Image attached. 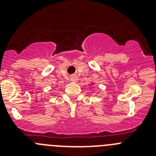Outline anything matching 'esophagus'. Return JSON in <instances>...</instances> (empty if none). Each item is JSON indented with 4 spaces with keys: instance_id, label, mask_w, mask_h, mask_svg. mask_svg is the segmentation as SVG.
<instances>
[{
    "instance_id": "esophagus-1",
    "label": "esophagus",
    "mask_w": 156,
    "mask_h": 156,
    "mask_svg": "<svg viewBox=\"0 0 156 156\" xmlns=\"http://www.w3.org/2000/svg\"><path fill=\"white\" fill-rule=\"evenodd\" d=\"M71 81H73V82H77V81H78V77H77L76 75H73L71 77Z\"/></svg>"
}]
</instances>
